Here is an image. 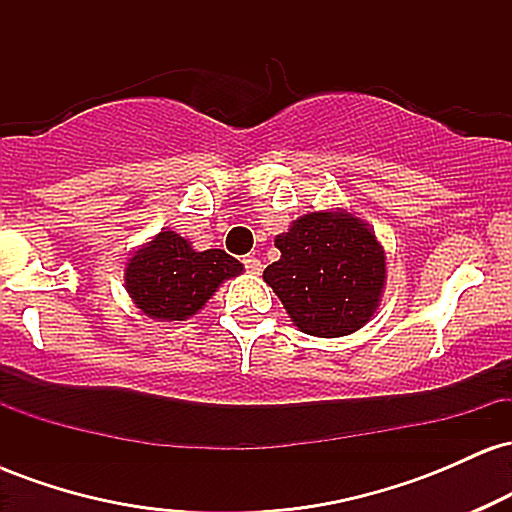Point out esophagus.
<instances>
[{"instance_id": "esophagus-1", "label": "esophagus", "mask_w": 512, "mask_h": 512, "mask_svg": "<svg viewBox=\"0 0 512 512\" xmlns=\"http://www.w3.org/2000/svg\"><path fill=\"white\" fill-rule=\"evenodd\" d=\"M243 264H245V269H248L250 274H260V272H262V262L257 260L255 255H248V257H245Z\"/></svg>"}]
</instances>
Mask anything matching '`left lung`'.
Wrapping results in <instances>:
<instances>
[{
    "instance_id": "1",
    "label": "left lung",
    "mask_w": 512,
    "mask_h": 512,
    "mask_svg": "<svg viewBox=\"0 0 512 512\" xmlns=\"http://www.w3.org/2000/svg\"><path fill=\"white\" fill-rule=\"evenodd\" d=\"M281 260L264 281L296 327L315 337L361 330L378 308L385 252L361 219L339 211H310L276 238Z\"/></svg>"
}]
</instances>
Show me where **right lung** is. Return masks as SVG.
<instances>
[{
    "mask_svg": "<svg viewBox=\"0 0 512 512\" xmlns=\"http://www.w3.org/2000/svg\"><path fill=\"white\" fill-rule=\"evenodd\" d=\"M243 272V264L223 250L195 252L185 238L161 231L127 262L129 296L156 320H185L214 296L223 279Z\"/></svg>",
    "mask_w": 512,
    "mask_h": 512,
    "instance_id": "add662e5",
    "label": "right lung"
}]
</instances>
